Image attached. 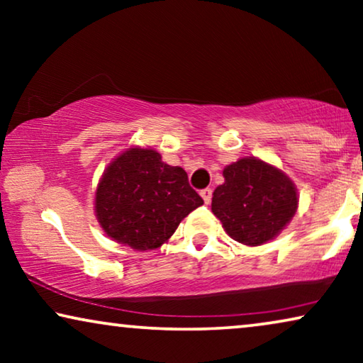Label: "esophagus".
Segmentation results:
<instances>
[{
	"instance_id": "obj_1",
	"label": "esophagus",
	"mask_w": 363,
	"mask_h": 363,
	"mask_svg": "<svg viewBox=\"0 0 363 363\" xmlns=\"http://www.w3.org/2000/svg\"><path fill=\"white\" fill-rule=\"evenodd\" d=\"M200 195H201V198H203V201H205L206 205H210V201H211V195H213L211 188H205V190H201V191H200Z\"/></svg>"
}]
</instances>
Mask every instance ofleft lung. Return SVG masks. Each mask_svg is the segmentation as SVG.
I'll use <instances>...</instances> for the list:
<instances>
[{"label":"left lung","mask_w":363,"mask_h":363,"mask_svg":"<svg viewBox=\"0 0 363 363\" xmlns=\"http://www.w3.org/2000/svg\"><path fill=\"white\" fill-rule=\"evenodd\" d=\"M225 183L213 191L211 211L228 236L246 246L274 240L299 206L294 182L281 168L245 157L223 170Z\"/></svg>","instance_id":"left-lung-1"}]
</instances>
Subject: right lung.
<instances>
[{"label":"right lung","instance_id":"right-lung-1","mask_svg":"<svg viewBox=\"0 0 363 363\" xmlns=\"http://www.w3.org/2000/svg\"><path fill=\"white\" fill-rule=\"evenodd\" d=\"M203 200L182 167L153 148L132 147L113 158L96 190L94 211L104 233L135 251L160 247Z\"/></svg>","mask_w":363,"mask_h":363}]
</instances>
